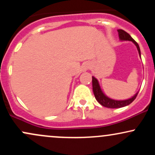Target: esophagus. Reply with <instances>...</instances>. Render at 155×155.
Wrapping results in <instances>:
<instances>
[{"instance_id": "obj_1", "label": "esophagus", "mask_w": 155, "mask_h": 155, "mask_svg": "<svg viewBox=\"0 0 155 155\" xmlns=\"http://www.w3.org/2000/svg\"><path fill=\"white\" fill-rule=\"evenodd\" d=\"M90 63H88V62H85V63H84L82 65H81V71H82L83 72L87 71L90 68Z\"/></svg>"}]
</instances>
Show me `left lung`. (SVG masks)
I'll use <instances>...</instances> for the list:
<instances>
[{"instance_id":"left-lung-1","label":"left lung","mask_w":155,"mask_h":155,"mask_svg":"<svg viewBox=\"0 0 155 155\" xmlns=\"http://www.w3.org/2000/svg\"><path fill=\"white\" fill-rule=\"evenodd\" d=\"M118 34H119V38L121 41H132L133 44L136 45L138 49V54L140 58V50L138 44L136 43V41L133 39L132 37L127 32L124 31L123 30H118ZM92 90H93V93L95 95V99L97 100V102L99 104L104 106V107L106 108H122L124 106H128L129 104H130L133 101L136 99L137 95H138V92H137L133 97H131L130 98L126 99V100H114V99L110 98L109 97H108L107 95H105L104 92L101 90L100 84H99L98 80L96 79L94 76H92Z\"/></svg>"}]
</instances>
